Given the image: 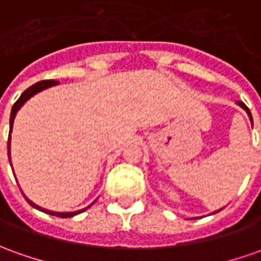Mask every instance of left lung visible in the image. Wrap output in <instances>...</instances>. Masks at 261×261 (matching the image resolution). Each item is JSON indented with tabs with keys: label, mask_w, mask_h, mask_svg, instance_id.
<instances>
[{
	"label": "left lung",
	"mask_w": 261,
	"mask_h": 261,
	"mask_svg": "<svg viewBox=\"0 0 261 261\" xmlns=\"http://www.w3.org/2000/svg\"><path fill=\"white\" fill-rule=\"evenodd\" d=\"M237 105H239V107H242V108H243L244 111H246V112H247V115H249V116H250V120H251V123H253V119H251V113H250V111H249V108L246 107V105H244L243 102H237ZM220 210H222V209L216 210V212H213V213H217V212H220Z\"/></svg>",
	"instance_id": "8db88e82"
}]
</instances>
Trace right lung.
I'll return each mask as SVG.
<instances>
[{
	"mask_svg": "<svg viewBox=\"0 0 261 261\" xmlns=\"http://www.w3.org/2000/svg\"><path fill=\"white\" fill-rule=\"evenodd\" d=\"M59 82L57 81H52V79H46V81H41V82H37L35 85L30 86L27 91H24V93L19 96V99L14 103V107L11 109V116H10V139H8V158H10V163H11V132H12V126H14V119H15V115L17 112L19 111V108L24 105L27 100L32 98L34 95H37L38 92H41V91H44L46 88H49V86H54V85H58ZM27 199V202L31 204L32 207H35V209L41 210V212H44V213H48V215H52V216H57V217H72L75 215H79V213H82V212H85L88 207H91L92 204H89L88 207L82 210H76V212H52V210H46V209H42V207H39L38 204L35 203H32L28 197H25Z\"/></svg>",
	"mask_w": 261,
	"mask_h": 261,
	"instance_id": "add662e5",
	"label": "right lung"
}]
</instances>
